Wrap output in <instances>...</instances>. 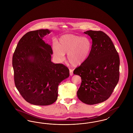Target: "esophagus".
Segmentation results:
<instances>
[{
	"label": "esophagus",
	"mask_w": 133,
	"mask_h": 133,
	"mask_svg": "<svg viewBox=\"0 0 133 133\" xmlns=\"http://www.w3.org/2000/svg\"><path fill=\"white\" fill-rule=\"evenodd\" d=\"M69 70L70 76H73V70L72 69H70Z\"/></svg>",
	"instance_id": "esophagus-1"
}]
</instances>
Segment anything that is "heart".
Segmentation results:
<instances>
[{
	"mask_svg": "<svg viewBox=\"0 0 133 133\" xmlns=\"http://www.w3.org/2000/svg\"><path fill=\"white\" fill-rule=\"evenodd\" d=\"M92 48V43L88 38L74 35H65L59 39L57 45L53 47L54 54L59 61H63L65 54L73 66L83 63L88 58Z\"/></svg>",
	"mask_w": 133,
	"mask_h": 133,
	"instance_id": "1",
	"label": "heart"
}]
</instances>
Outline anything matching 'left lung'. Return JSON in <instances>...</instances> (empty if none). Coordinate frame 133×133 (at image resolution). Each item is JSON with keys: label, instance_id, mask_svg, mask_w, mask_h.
I'll return each instance as SVG.
<instances>
[{"label": "left lung", "instance_id": "1", "mask_svg": "<svg viewBox=\"0 0 133 133\" xmlns=\"http://www.w3.org/2000/svg\"><path fill=\"white\" fill-rule=\"evenodd\" d=\"M92 40L87 60L74 71L81 77L77 95L83 103L94 105L107 100L119 80L120 58L111 38L101 31L84 32Z\"/></svg>", "mask_w": 133, "mask_h": 133}]
</instances>
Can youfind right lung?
Segmentation results:
<instances>
[{
    "mask_svg": "<svg viewBox=\"0 0 133 133\" xmlns=\"http://www.w3.org/2000/svg\"><path fill=\"white\" fill-rule=\"evenodd\" d=\"M51 32L46 29L27 32L13 55L15 86L25 101L35 105L56 101L59 84L69 76L67 67L51 61L52 48L43 40Z\"/></svg>",
    "mask_w": 133,
    "mask_h": 133,
    "instance_id": "1",
    "label": "right lung"
}]
</instances>
